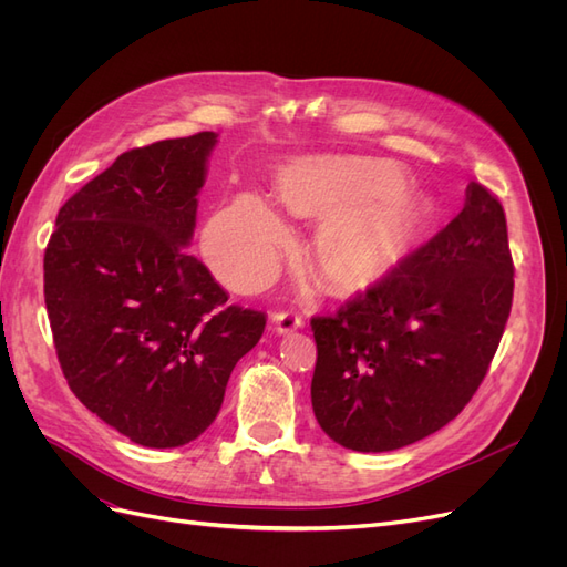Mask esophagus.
Wrapping results in <instances>:
<instances>
[{"instance_id": "1", "label": "esophagus", "mask_w": 567, "mask_h": 567, "mask_svg": "<svg viewBox=\"0 0 567 567\" xmlns=\"http://www.w3.org/2000/svg\"><path fill=\"white\" fill-rule=\"evenodd\" d=\"M271 323H274V329H277V333H290V331H298L305 326L302 317L296 312H277L271 317Z\"/></svg>"}]
</instances>
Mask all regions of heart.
Returning a JSON list of instances; mask_svg holds the SVG:
<instances>
[{"mask_svg": "<svg viewBox=\"0 0 567 567\" xmlns=\"http://www.w3.org/2000/svg\"><path fill=\"white\" fill-rule=\"evenodd\" d=\"M402 169L379 158L315 156L286 165L277 196L305 219H319L310 244L317 277L340 293L385 279L431 227V210L402 192ZM290 231L257 194L244 192L217 210L205 229V255L217 277L241 290L262 286Z\"/></svg>", "mask_w": 567, "mask_h": 567, "instance_id": "heart-1", "label": "heart"}]
</instances>
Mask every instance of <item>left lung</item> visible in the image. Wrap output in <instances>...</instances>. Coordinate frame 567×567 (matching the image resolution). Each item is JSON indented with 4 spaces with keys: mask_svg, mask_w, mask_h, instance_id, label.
Returning a JSON list of instances; mask_svg holds the SVG:
<instances>
[{
    "mask_svg": "<svg viewBox=\"0 0 567 567\" xmlns=\"http://www.w3.org/2000/svg\"><path fill=\"white\" fill-rule=\"evenodd\" d=\"M513 302L502 203L471 182L463 210L367 293L312 317V409L354 452H392L461 414L499 348Z\"/></svg>",
    "mask_w": 567,
    "mask_h": 567,
    "instance_id": "obj_1",
    "label": "left lung"
}]
</instances>
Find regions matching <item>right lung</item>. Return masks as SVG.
<instances>
[{
  "label": "right lung",
  "mask_w": 567,
  "mask_h": 567,
  "mask_svg": "<svg viewBox=\"0 0 567 567\" xmlns=\"http://www.w3.org/2000/svg\"><path fill=\"white\" fill-rule=\"evenodd\" d=\"M215 132L132 148L63 203L44 250L59 364L92 414L144 447L208 427L267 317L227 305L186 246Z\"/></svg>",
  "instance_id": "add662e5"
}]
</instances>
